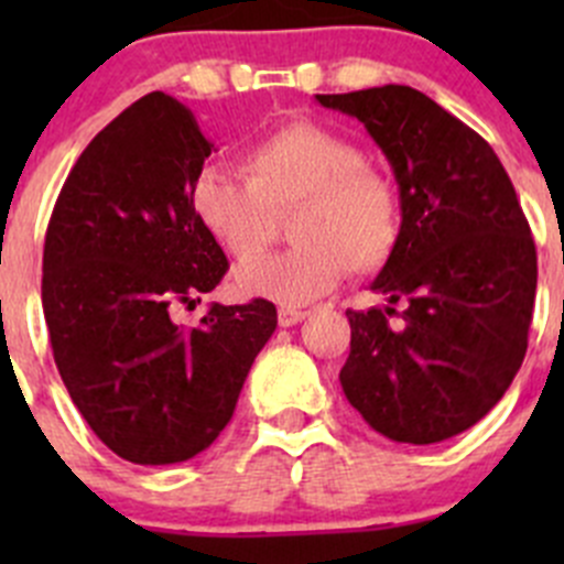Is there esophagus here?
<instances>
[{
    "instance_id": "1",
    "label": "esophagus",
    "mask_w": 564,
    "mask_h": 564,
    "mask_svg": "<svg viewBox=\"0 0 564 564\" xmlns=\"http://www.w3.org/2000/svg\"><path fill=\"white\" fill-rule=\"evenodd\" d=\"M305 316L308 314L297 308H278V322H281V327H294V324L303 322Z\"/></svg>"
}]
</instances>
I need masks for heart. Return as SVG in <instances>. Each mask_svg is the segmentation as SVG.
Returning a JSON list of instances; mask_svg holds the SVG:
<instances>
[{
  "label": "heart",
  "mask_w": 564,
  "mask_h": 564,
  "mask_svg": "<svg viewBox=\"0 0 564 564\" xmlns=\"http://www.w3.org/2000/svg\"><path fill=\"white\" fill-rule=\"evenodd\" d=\"M246 176L204 169L191 207L202 229L235 259L242 297L308 305L344 278L382 270L403 231L395 185L366 166V152L318 122H289L256 141L242 161ZM297 212L299 248L253 260L276 234V218Z\"/></svg>",
  "instance_id": "obj_1"
}]
</instances>
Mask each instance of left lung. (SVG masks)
<instances>
[{
	"mask_svg": "<svg viewBox=\"0 0 564 564\" xmlns=\"http://www.w3.org/2000/svg\"><path fill=\"white\" fill-rule=\"evenodd\" d=\"M360 119L390 161L403 207L395 253L373 281L394 310L346 311L340 388L373 431L434 445L471 429L527 355L538 253L497 152L429 95L401 84L316 95Z\"/></svg>",
	"mask_w": 564,
	"mask_h": 564,
	"instance_id": "1",
	"label": "left lung"
}]
</instances>
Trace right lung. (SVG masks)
Returning a JSON list of instances; mask_svg holds the SVG:
<instances>
[{"instance_id":"add662e5","label":"right lung","mask_w":564,"mask_h":564,"mask_svg":"<svg viewBox=\"0 0 564 564\" xmlns=\"http://www.w3.org/2000/svg\"><path fill=\"white\" fill-rule=\"evenodd\" d=\"M215 150L172 95L106 124L67 174L43 248V314L59 377L108 451L141 466L207 451L231 420L275 305H218L174 324L229 270L191 207Z\"/></svg>"}]
</instances>
